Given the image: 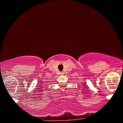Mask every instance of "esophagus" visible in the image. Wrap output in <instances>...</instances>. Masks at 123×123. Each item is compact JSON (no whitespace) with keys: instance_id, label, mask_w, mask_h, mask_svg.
<instances>
[{"instance_id":"34e87169","label":"esophagus","mask_w":123,"mask_h":123,"mask_svg":"<svg viewBox=\"0 0 123 123\" xmlns=\"http://www.w3.org/2000/svg\"><path fill=\"white\" fill-rule=\"evenodd\" d=\"M63 74V73H61V74Z\"/></svg>"}]
</instances>
